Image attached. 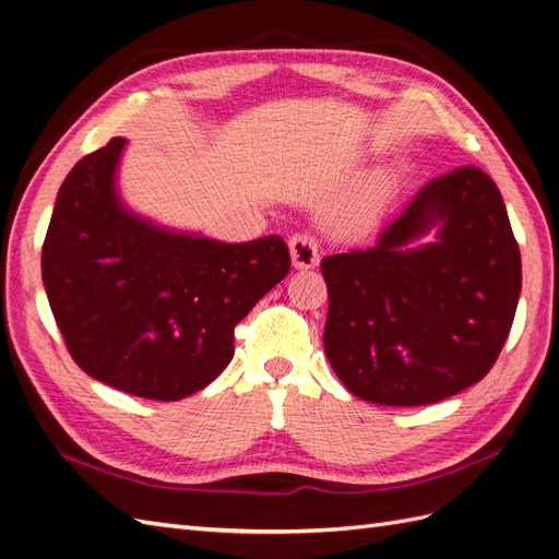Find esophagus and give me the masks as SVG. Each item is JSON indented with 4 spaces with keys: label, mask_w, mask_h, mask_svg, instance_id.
<instances>
[{
    "label": "esophagus",
    "mask_w": 559,
    "mask_h": 559,
    "mask_svg": "<svg viewBox=\"0 0 559 559\" xmlns=\"http://www.w3.org/2000/svg\"><path fill=\"white\" fill-rule=\"evenodd\" d=\"M289 253L296 270H310L319 263L317 245L312 238H308V235H294L289 242Z\"/></svg>",
    "instance_id": "1"
}]
</instances>
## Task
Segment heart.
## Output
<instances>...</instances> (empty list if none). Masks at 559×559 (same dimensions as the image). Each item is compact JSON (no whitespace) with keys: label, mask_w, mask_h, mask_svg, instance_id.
<instances>
[{"label":"heart","mask_w":559,"mask_h":559,"mask_svg":"<svg viewBox=\"0 0 559 559\" xmlns=\"http://www.w3.org/2000/svg\"><path fill=\"white\" fill-rule=\"evenodd\" d=\"M396 179L384 170L370 175L345 205L331 216L333 228L341 235H364L373 230L392 205Z\"/></svg>","instance_id":"heart-1"}]
</instances>
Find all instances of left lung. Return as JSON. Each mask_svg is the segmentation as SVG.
Segmentation results:
<instances>
[{
	"mask_svg": "<svg viewBox=\"0 0 559 559\" xmlns=\"http://www.w3.org/2000/svg\"><path fill=\"white\" fill-rule=\"evenodd\" d=\"M324 352L354 396L427 405L480 382L509 337L522 263L478 167L429 181L380 240L321 261Z\"/></svg>",
	"mask_w": 559,
	"mask_h": 559,
	"instance_id": "left-lung-1",
	"label": "left lung"
}]
</instances>
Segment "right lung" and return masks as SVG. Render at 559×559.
Instances as JSON below:
<instances>
[{"instance_id":"right-lung-1","label":"right lung","mask_w":559,"mask_h":559,"mask_svg":"<svg viewBox=\"0 0 559 559\" xmlns=\"http://www.w3.org/2000/svg\"><path fill=\"white\" fill-rule=\"evenodd\" d=\"M126 138L74 165L41 251V280L72 359L126 394L179 401L233 359V331L289 275L277 235L230 245L163 226L118 189Z\"/></svg>"}]
</instances>
